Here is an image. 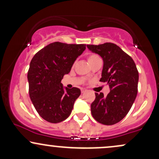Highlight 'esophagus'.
I'll return each instance as SVG.
<instances>
[{
  "instance_id": "esophagus-1",
  "label": "esophagus",
  "mask_w": 159,
  "mask_h": 159,
  "mask_svg": "<svg viewBox=\"0 0 159 159\" xmlns=\"http://www.w3.org/2000/svg\"><path fill=\"white\" fill-rule=\"evenodd\" d=\"M86 91H87L86 89H81V93H84L86 92Z\"/></svg>"
}]
</instances>
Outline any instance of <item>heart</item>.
I'll return each instance as SVG.
<instances>
[{
    "mask_svg": "<svg viewBox=\"0 0 159 159\" xmlns=\"http://www.w3.org/2000/svg\"><path fill=\"white\" fill-rule=\"evenodd\" d=\"M87 59H88V62L90 65L93 64V63H94L95 62L102 61L101 58H100V57L96 54H90V55L88 56V58H87Z\"/></svg>",
    "mask_w": 159,
    "mask_h": 159,
    "instance_id": "b5f03b06",
    "label": "heart"
}]
</instances>
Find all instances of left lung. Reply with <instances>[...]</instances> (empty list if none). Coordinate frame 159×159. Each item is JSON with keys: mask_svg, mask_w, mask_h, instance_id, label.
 <instances>
[{"mask_svg": "<svg viewBox=\"0 0 159 159\" xmlns=\"http://www.w3.org/2000/svg\"><path fill=\"white\" fill-rule=\"evenodd\" d=\"M87 47L102 58L100 81L107 82L111 90L107 96L102 93H95L91 114L98 123L114 125L126 116L135 100L139 78L138 69L132 58L114 43Z\"/></svg>", "mask_w": 159, "mask_h": 159, "instance_id": "1", "label": "left lung"}]
</instances>
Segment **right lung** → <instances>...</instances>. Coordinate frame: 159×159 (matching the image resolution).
<instances>
[{
  "instance_id": "right-lung-1",
  "label": "right lung",
  "mask_w": 159,
  "mask_h": 159,
  "mask_svg": "<svg viewBox=\"0 0 159 159\" xmlns=\"http://www.w3.org/2000/svg\"><path fill=\"white\" fill-rule=\"evenodd\" d=\"M85 48L84 44L55 42L39 51L30 61L27 72L30 100L39 116L49 123L68 118L81 95L77 87H63L61 80Z\"/></svg>"
}]
</instances>
